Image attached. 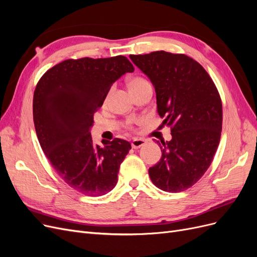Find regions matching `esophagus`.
Here are the masks:
<instances>
[{
	"instance_id": "esophagus-1",
	"label": "esophagus",
	"mask_w": 257,
	"mask_h": 257,
	"mask_svg": "<svg viewBox=\"0 0 257 257\" xmlns=\"http://www.w3.org/2000/svg\"><path fill=\"white\" fill-rule=\"evenodd\" d=\"M145 144H146V141L142 138H134L133 141H132V147H133L134 149H138V148L143 147Z\"/></svg>"
}]
</instances>
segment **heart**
Returning <instances> with one entry per match:
<instances>
[{"instance_id":"b5f03b06","label":"heart","mask_w":257,"mask_h":257,"mask_svg":"<svg viewBox=\"0 0 257 257\" xmlns=\"http://www.w3.org/2000/svg\"><path fill=\"white\" fill-rule=\"evenodd\" d=\"M146 80L143 79V78H139V77H135V78H132L130 80V87H133V85H137L139 83H143L145 82Z\"/></svg>"}]
</instances>
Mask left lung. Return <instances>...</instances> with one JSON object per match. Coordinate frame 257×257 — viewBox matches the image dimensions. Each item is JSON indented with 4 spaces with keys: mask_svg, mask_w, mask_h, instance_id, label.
Returning a JSON list of instances; mask_svg holds the SVG:
<instances>
[{
    "mask_svg": "<svg viewBox=\"0 0 257 257\" xmlns=\"http://www.w3.org/2000/svg\"><path fill=\"white\" fill-rule=\"evenodd\" d=\"M130 58L152 82L163 125L172 128L169 142H157L162 158L149 168L151 181L162 191H184L203 177L219 147V92L205 68L185 54L162 50Z\"/></svg>",
    "mask_w": 257,
    "mask_h": 257,
    "instance_id": "1",
    "label": "left lung"
}]
</instances>
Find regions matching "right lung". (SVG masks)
Listing matches in <instances>:
<instances>
[{
  "label": "right lung",
  "instance_id": "right-lung-1",
  "mask_svg": "<svg viewBox=\"0 0 257 257\" xmlns=\"http://www.w3.org/2000/svg\"><path fill=\"white\" fill-rule=\"evenodd\" d=\"M134 72L127 58L65 60L46 72L33 97V119L38 142L59 176L88 196H102L118 182L121 163L131 144L92 141L93 114L114 81Z\"/></svg>",
  "mask_w": 257,
  "mask_h": 257
}]
</instances>
